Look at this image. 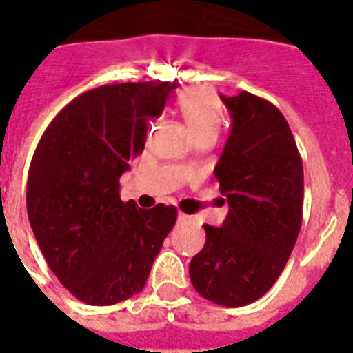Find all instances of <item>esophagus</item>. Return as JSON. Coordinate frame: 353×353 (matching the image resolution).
<instances>
[{"instance_id":"1","label":"esophagus","mask_w":353,"mask_h":353,"mask_svg":"<svg viewBox=\"0 0 353 353\" xmlns=\"http://www.w3.org/2000/svg\"><path fill=\"white\" fill-rule=\"evenodd\" d=\"M179 223L180 224L192 223V215H187V214H183V212H180V214H179Z\"/></svg>"}]
</instances>
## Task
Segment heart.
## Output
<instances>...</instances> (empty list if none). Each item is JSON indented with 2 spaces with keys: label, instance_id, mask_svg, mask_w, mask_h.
Segmentation results:
<instances>
[{
  "label": "heart",
  "instance_id": "1",
  "mask_svg": "<svg viewBox=\"0 0 353 353\" xmlns=\"http://www.w3.org/2000/svg\"><path fill=\"white\" fill-rule=\"evenodd\" d=\"M176 105L194 139L215 138L219 134L224 120V109L210 88L207 86L187 88L185 92L180 93Z\"/></svg>",
  "mask_w": 353,
  "mask_h": 353
}]
</instances>
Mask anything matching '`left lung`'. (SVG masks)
I'll return each instance as SVG.
<instances>
[{"label":"left lung","mask_w":353,"mask_h":353,"mask_svg":"<svg viewBox=\"0 0 353 353\" xmlns=\"http://www.w3.org/2000/svg\"><path fill=\"white\" fill-rule=\"evenodd\" d=\"M221 99L233 125L214 174L230 210L223 226H203L207 242L189 276L207 301L240 307L272 288L292 254L302 224L304 171L276 105L248 92Z\"/></svg>","instance_id":"left-lung-1"}]
</instances>
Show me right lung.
<instances>
[{
  "label": "right lung",
  "mask_w": 353,
  "mask_h": 353,
  "mask_svg": "<svg viewBox=\"0 0 353 353\" xmlns=\"http://www.w3.org/2000/svg\"><path fill=\"white\" fill-rule=\"evenodd\" d=\"M176 83L104 84L52 118L28 171V219L49 269L76 299L111 305L146 285L176 208L120 199V176L145 148Z\"/></svg>",
  "instance_id": "obj_1"
}]
</instances>
